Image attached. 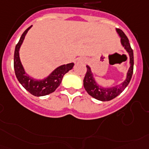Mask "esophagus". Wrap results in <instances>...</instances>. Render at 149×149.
<instances>
[{"label": "esophagus", "instance_id": "esophagus-1", "mask_svg": "<svg viewBox=\"0 0 149 149\" xmlns=\"http://www.w3.org/2000/svg\"><path fill=\"white\" fill-rule=\"evenodd\" d=\"M79 60L81 61H83V62H86V61H87V60H86L85 58H79Z\"/></svg>", "mask_w": 149, "mask_h": 149}]
</instances>
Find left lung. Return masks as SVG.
I'll return each mask as SVG.
<instances>
[{
	"instance_id": "1",
	"label": "left lung",
	"mask_w": 149,
	"mask_h": 149,
	"mask_svg": "<svg viewBox=\"0 0 149 149\" xmlns=\"http://www.w3.org/2000/svg\"><path fill=\"white\" fill-rule=\"evenodd\" d=\"M116 32L121 37L122 45L130 55V67L127 72L126 79L121 84L116 86V87L109 88H101L100 86H99L96 83L95 80L93 77V74H92L91 68L88 65H87V72H86L85 77L84 78V87L85 88L86 91L88 92L89 95H91L95 99L98 100H100V101H109V100H111L113 98L116 97L118 95H120L130 82V80L132 78V73H133V51L130 46L129 39H128L126 34L123 32V30L120 29H116Z\"/></svg>"
}]
</instances>
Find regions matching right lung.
I'll use <instances>...</instances> for the list:
<instances>
[{
	"mask_svg": "<svg viewBox=\"0 0 149 149\" xmlns=\"http://www.w3.org/2000/svg\"><path fill=\"white\" fill-rule=\"evenodd\" d=\"M31 26H30L23 32L18 43L16 45L15 51H14L13 67H14L16 77L23 88L33 95L36 97H41V96L48 95L55 91L56 88L60 85L63 76L69 70L72 69L74 63H69L58 67L49 77L41 81H37L28 76L26 74L20 62L19 50L21 46V44L23 43V39L25 38L26 34L27 33L28 30L31 28Z\"/></svg>",
	"mask_w": 149,
	"mask_h": 149,
	"instance_id": "add662e5",
	"label": "right lung"
}]
</instances>
